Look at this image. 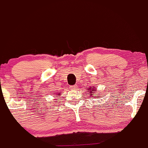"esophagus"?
<instances>
[{
  "label": "esophagus",
  "instance_id": "1",
  "mask_svg": "<svg viewBox=\"0 0 148 148\" xmlns=\"http://www.w3.org/2000/svg\"><path fill=\"white\" fill-rule=\"evenodd\" d=\"M70 89L72 90H78V86L77 85H73V86H71L70 87Z\"/></svg>",
  "mask_w": 148,
  "mask_h": 148
}]
</instances>
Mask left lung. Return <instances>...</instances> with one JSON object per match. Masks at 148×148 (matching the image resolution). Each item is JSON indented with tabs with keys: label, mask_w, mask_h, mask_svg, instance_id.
Segmentation results:
<instances>
[{
	"label": "left lung",
	"mask_w": 148,
	"mask_h": 148,
	"mask_svg": "<svg viewBox=\"0 0 148 148\" xmlns=\"http://www.w3.org/2000/svg\"><path fill=\"white\" fill-rule=\"evenodd\" d=\"M87 90H89V94L90 95V97H92H92H98L99 96H94V97H93V95H95V94H93V93H95V91H97V89L95 88V87H90V88H88L87 89Z\"/></svg>",
	"instance_id": "1"
}]
</instances>
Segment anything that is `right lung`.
Wrapping results in <instances>:
<instances>
[{"label": "right lung", "instance_id": "1", "mask_svg": "<svg viewBox=\"0 0 148 148\" xmlns=\"http://www.w3.org/2000/svg\"><path fill=\"white\" fill-rule=\"evenodd\" d=\"M58 95H60V92H58ZM56 96H58V95H56ZM55 97H56V96H55Z\"/></svg>", "mask_w": 148, "mask_h": 148}]
</instances>
